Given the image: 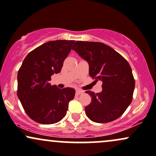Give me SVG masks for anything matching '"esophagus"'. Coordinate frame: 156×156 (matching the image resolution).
<instances>
[{"mask_svg": "<svg viewBox=\"0 0 156 156\" xmlns=\"http://www.w3.org/2000/svg\"><path fill=\"white\" fill-rule=\"evenodd\" d=\"M83 94V91H81V90H76V96H79V95H80V94Z\"/></svg>", "mask_w": 156, "mask_h": 156, "instance_id": "obj_1", "label": "esophagus"}]
</instances>
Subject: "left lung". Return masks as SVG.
<instances>
[{
	"instance_id": "obj_1",
	"label": "left lung",
	"mask_w": 156,
	"mask_h": 156,
	"mask_svg": "<svg viewBox=\"0 0 156 156\" xmlns=\"http://www.w3.org/2000/svg\"><path fill=\"white\" fill-rule=\"evenodd\" d=\"M89 64V74L102 82V90L86 93L91 102L87 116L97 123H107L122 116L133 99L135 80L130 64L109 45L99 42L76 41L73 48Z\"/></svg>"
}]
</instances>
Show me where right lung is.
<instances>
[{
    "instance_id": "1",
    "label": "right lung",
    "mask_w": 156,
    "mask_h": 156,
    "mask_svg": "<svg viewBox=\"0 0 156 156\" xmlns=\"http://www.w3.org/2000/svg\"><path fill=\"white\" fill-rule=\"evenodd\" d=\"M73 43L47 42L29 52L19 69L17 97L26 114L37 123L51 125L62 120L74 98V89H60L49 83L51 75L60 72Z\"/></svg>"
}]
</instances>
